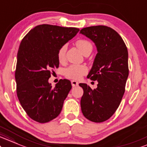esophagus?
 <instances>
[{"instance_id": "34e87169", "label": "esophagus", "mask_w": 147, "mask_h": 147, "mask_svg": "<svg viewBox=\"0 0 147 147\" xmlns=\"http://www.w3.org/2000/svg\"><path fill=\"white\" fill-rule=\"evenodd\" d=\"M71 85L72 87H76V86L78 85V82L76 80H71Z\"/></svg>"}]
</instances>
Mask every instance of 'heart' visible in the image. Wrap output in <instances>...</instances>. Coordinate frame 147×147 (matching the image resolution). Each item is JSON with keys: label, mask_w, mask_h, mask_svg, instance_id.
Instances as JSON below:
<instances>
[{"label": "heart", "mask_w": 147, "mask_h": 147, "mask_svg": "<svg viewBox=\"0 0 147 147\" xmlns=\"http://www.w3.org/2000/svg\"><path fill=\"white\" fill-rule=\"evenodd\" d=\"M76 45L84 56L90 54L92 51L93 45L89 40L85 39H80L76 42ZM67 46L63 45L58 51V59L60 63H63L66 56ZM88 69L84 65H72L65 69V76L67 78L72 80H79L87 73Z\"/></svg>", "instance_id": "1"}]
</instances>
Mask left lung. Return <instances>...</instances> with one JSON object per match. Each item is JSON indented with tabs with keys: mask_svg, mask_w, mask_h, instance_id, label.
<instances>
[{
	"mask_svg": "<svg viewBox=\"0 0 147 147\" xmlns=\"http://www.w3.org/2000/svg\"><path fill=\"white\" fill-rule=\"evenodd\" d=\"M80 33L90 38L97 47L87 78L98 82L94 89L87 84H79L84 91L81 110L90 121L102 122L114 114L125 94L129 76L128 51L121 36L107 26L85 27Z\"/></svg>",
	"mask_w": 147,
	"mask_h": 147,
	"instance_id": "left-lung-1",
	"label": "left lung"
}]
</instances>
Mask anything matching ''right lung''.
I'll return each instance as SVG.
<instances>
[{
  "label": "right lung",
  "mask_w": 147,
  "mask_h": 147,
  "mask_svg": "<svg viewBox=\"0 0 147 147\" xmlns=\"http://www.w3.org/2000/svg\"><path fill=\"white\" fill-rule=\"evenodd\" d=\"M80 29L43 24L31 29L22 40L15 71L17 96L29 118L40 123L56 118L71 89L69 80L60 79L52 87L48 80L58 68V51Z\"/></svg>",
  "instance_id": "1"
}]
</instances>
